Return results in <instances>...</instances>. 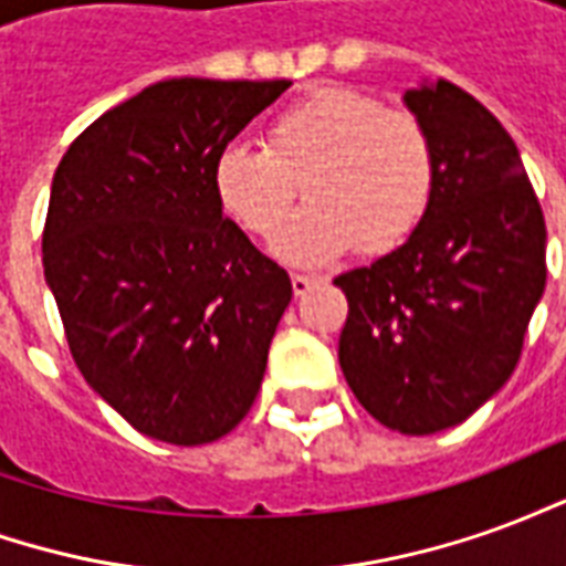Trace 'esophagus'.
I'll list each match as a JSON object with an SVG mask.
<instances>
[{
    "instance_id": "1",
    "label": "esophagus",
    "mask_w": 566,
    "mask_h": 566,
    "mask_svg": "<svg viewBox=\"0 0 566 566\" xmlns=\"http://www.w3.org/2000/svg\"><path fill=\"white\" fill-rule=\"evenodd\" d=\"M318 282V275H308V272H291V284H294V294H306L312 284Z\"/></svg>"
}]
</instances>
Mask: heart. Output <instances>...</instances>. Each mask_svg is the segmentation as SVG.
<instances>
[{"mask_svg":"<svg viewBox=\"0 0 566 566\" xmlns=\"http://www.w3.org/2000/svg\"><path fill=\"white\" fill-rule=\"evenodd\" d=\"M307 181L310 202L283 218ZM437 157L421 120L360 91L327 87L284 108L266 142H230L214 163L223 209L294 263H324L360 242L403 245L424 221Z\"/></svg>","mask_w":566,"mask_h":566,"instance_id":"heart-1","label":"heart"}]
</instances>
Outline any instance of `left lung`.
<instances>
[{
	"label": "left lung",
	"mask_w": 566,
	"mask_h": 566,
	"mask_svg": "<svg viewBox=\"0 0 566 566\" xmlns=\"http://www.w3.org/2000/svg\"><path fill=\"white\" fill-rule=\"evenodd\" d=\"M430 136L437 187L403 245L333 284L348 300L339 367L357 403L427 437L506 385L546 287V218L512 136L439 78L403 96Z\"/></svg>",
	"instance_id": "8db88e82"
}]
</instances>
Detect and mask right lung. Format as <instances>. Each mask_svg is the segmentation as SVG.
Listing matches in <instances>:
<instances>
[{
  "label": "right lung",
  "mask_w": 566,
  "mask_h": 566,
  "mask_svg": "<svg viewBox=\"0 0 566 566\" xmlns=\"http://www.w3.org/2000/svg\"><path fill=\"white\" fill-rule=\"evenodd\" d=\"M287 87L157 81L56 166L44 279L81 376L145 437L214 442L254 406L294 287L223 218L214 163Z\"/></svg>",
  "instance_id": "add662e5"
}]
</instances>
